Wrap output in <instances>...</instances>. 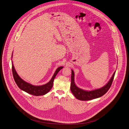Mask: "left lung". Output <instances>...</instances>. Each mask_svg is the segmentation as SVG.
I'll return each instance as SVG.
<instances>
[{
    "label": "left lung",
    "instance_id": "8db88e82",
    "mask_svg": "<svg viewBox=\"0 0 129 129\" xmlns=\"http://www.w3.org/2000/svg\"><path fill=\"white\" fill-rule=\"evenodd\" d=\"M115 74V72L113 73L108 83L103 87L92 91H85L78 87L75 84L74 81V72L72 70L71 90L75 97L77 99L81 101H89L99 98L105 94L109 90L113 80Z\"/></svg>",
    "mask_w": 129,
    "mask_h": 129
}]
</instances>
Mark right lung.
Masks as SVG:
<instances>
[{
    "label": "right lung",
    "mask_w": 129,
    "mask_h": 129,
    "mask_svg": "<svg viewBox=\"0 0 129 129\" xmlns=\"http://www.w3.org/2000/svg\"><path fill=\"white\" fill-rule=\"evenodd\" d=\"M13 54H12V58ZM12 73L14 80L18 85V86L20 88V89L31 95H33L34 96H41L44 95L49 92L50 90L51 89L54 79H55L56 75L59 72L60 70L62 69L63 67L62 66L58 67L56 70L55 71L53 76H52L51 79H50V81L46 83V84L40 85V86H35L32 85L28 82L24 81L22 79H21L17 73L16 70L15 69L14 66L13 64V62H12Z\"/></svg>",
    "instance_id": "right-lung-1"
}]
</instances>
